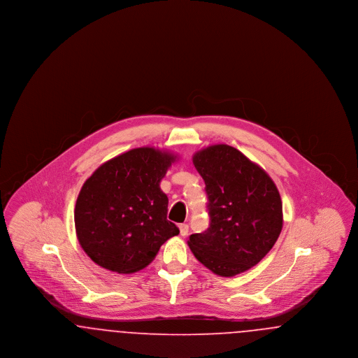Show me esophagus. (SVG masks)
<instances>
[{
	"label": "esophagus",
	"instance_id": "1",
	"mask_svg": "<svg viewBox=\"0 0 358 358\" xmlns=\"http://www.w3.org/2000/svg\"><path fill=\"white\" fill-rule=\"evenodd\" d=\"M178 228H180V235L187 236V232H189V225L187 224H180Z\"/></svg>",
	"mask_w": 358,
	"mask_h": 358
}]
</instances>
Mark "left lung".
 I'll use <instances>...</instances> for the list:
<instances>
[{
    "instance_id": "left-lung-1",
    "label": "left lung",
    "mask_w": 358,
    "mask_h": 358,
    "mask_svg": "<svg viewBox=\"0 0 358 358\" xmlns=\"http://www.w3.org/2000/svg\"><path fill=\"white\" fill-rule=\"evenodd\" d=\"M205 182L209 228L189 236L196 259L220 276H235L270 252L283 227L271 177L238 149L212 145L193 155Z\"/></svg>"
}]
</instances>
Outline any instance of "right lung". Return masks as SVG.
Wrapping results in <instances>:
<instances>
[{
    "label": "right lung",
    "mask_w": 358,
    "mask_h": 358,
    "mask_svg": "<svg viewBox=\"0 0 358 358\" xmlns=\"http://www.w3.org/2000/svg\"><path fill=\"white\" fill-rule=\"evenodd\" d=\"M176 159L155 148H138L104 162L85 180L75 228L92 262L114 273H136L180 234L166 219L169 200L159 187Z\"/></svg>",
    "instance_id": "right-lung-1"
}]
</instances>
